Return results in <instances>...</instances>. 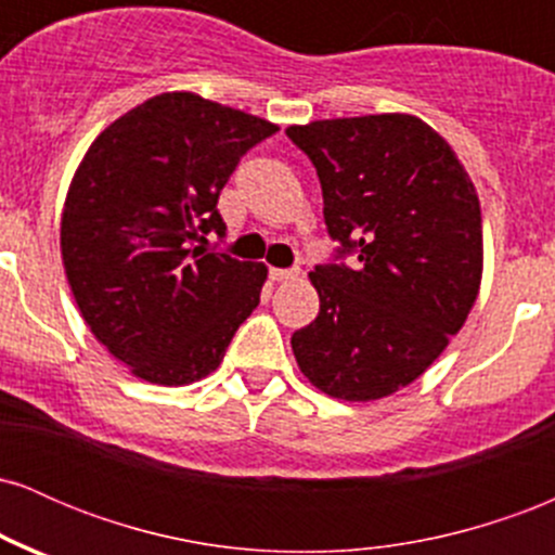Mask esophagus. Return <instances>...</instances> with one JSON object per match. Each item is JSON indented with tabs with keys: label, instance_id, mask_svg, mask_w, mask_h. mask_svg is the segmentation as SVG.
Listing matches in <instances>:
<instances>
[{
	"label": "esophagus",
	"instance_id": "obj_1",
	"mask_svg": "<svg viewBox=\"0 0 555 555\" xmlns=\"http://www.w3.org/2000/svg\"><path fill=\"white\" fill-rule=\"evenodd\" d=\"M269 276L273 282H292V279L299 276V269H271Z\"/></svg>",
	"mask_w": 555,
	"mask_h": 555
}]
</instances>
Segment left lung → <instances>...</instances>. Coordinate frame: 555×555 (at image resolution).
<instances>
[{"label":"left lung","mask_w":555,"mask_h":555,"mask_svg":"<svg viewBox=\"0 0 555 555\" xmlns=\"http://www.w3.org/2000/svg\"><path fill=\"white\" fill-rule=\"evenodd\" d=\"M323 190L328 263L310 271L321 310L292 334L323 393L380 399L420 378L467 321L482 276L475 184L451 145L410 114L286 130Z\"/></svg>","instance_id":"8db88e82"}]
</instances>
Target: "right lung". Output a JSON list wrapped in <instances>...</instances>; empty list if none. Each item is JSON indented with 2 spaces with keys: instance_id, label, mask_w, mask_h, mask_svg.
<instances>
[{
  "instance_id": "obj_1",
  "label": "right lung",
  "mask_w": 555,
  "mask_h": 555,
  "mask_svg": "<svg viewBox=\"0 0 555 555\" xmlns=\"http://www.w3.org/2000/svg\"><path fill=\"white\" fill-rule=\"evenodd\" d=\"M279 127L195 93H162L112 122L75 171L62 260L93 336L138 378L184 386L219 367L258 308L263 263L224 240L221 190Z\"/></svg>"
}]
</instances>
